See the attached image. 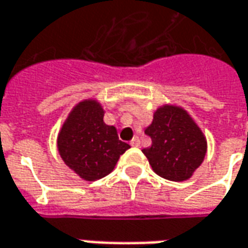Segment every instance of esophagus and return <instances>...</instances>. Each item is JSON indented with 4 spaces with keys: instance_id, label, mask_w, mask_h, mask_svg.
Listing matches in <instances>:
<instances>
[{
    "instance_id": "34e87169",
    "label": "esophagus",
    "mask_w": 248,
    "mask_h": 248,
    "mask_svg": "<svg viewBox=\"0 0 248 248\" xmlns=\"http://www.w3.org/2000/svg\"><path fill=\"white\" fill-rule=\"evenodd\" d=\"M131 145H132V147H139V145H140V139L139 138H133L132 140H131Z\"/></svg>"
}]
</instances>
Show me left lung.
<instances>
[{
    "mask_svg": "<svg viewBox=\"0 0 248 248\" xmlns=\"http://www.w3.org/2000/svg\"><path fill=\"white\" fill-rule=\"evenodd\" d=\"M145 135L152 144L143 149V154L152 170L167 180H187L204 159L207 141L182 108L168 105L159 108Z\"/></svg>",
    "mask_w": 248,
    "mask_h": 248,
    "instance_id": "obj_1",
    "label": "left lung"
}]
</instances>
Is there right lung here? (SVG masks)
I'll use <instances>...</instances> for the list:
<instances>
[{"mask_svg": "<svg viewBox=\"0 0 248 248\" xmlns=\"http://www.w3.org/2000/svg\"><path fill=\"white\" fill-rule=\"evenodd\" d=\"M103 117V108L96 101H82L72 110L57 140L65 164L91 182L112 172L120 155L131 148Z\"/></svg>", "mask_w": 248, "mask_h": 248, "instance_id": "1", "label": "right lung"}]
</instances>
